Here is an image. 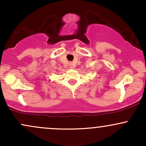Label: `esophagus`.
Returning a JSON list of instances; mask_svg holds the SVG:
<instances>
[{"instance_id": "esophagus-1", "label": "esophagus", "mask_w": 146, "mask_h": 146, "mask_svg": "<svg viewBox=\"0 0 146 146\" xmlns=\"http://www.w3.org/2000/svg\"><path fill=\"white\" fill-rule=\"evenodd\" d=\"M69 68H73V64H72L71 63V64H69Z\"/></svg>"}]
</instances>
